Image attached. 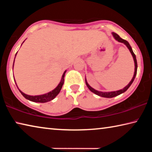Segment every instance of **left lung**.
Here are the masks:
<instances>
[{
    "instance_id": "1",
    "label": "left lung",
    "mask_w": 152,
    "mask_h": 152,
    "mask_svg": "<svg viewBox=\"0 0 152 152\" xmlns=\"http://www.w3.org/2000/svg\"><path fill=\"white\" fill-rule=\"evenodd\" d=\"M112 34L113 35V37L117 41H118L119 42L121 43H123L124 44L127 46V48L129 50L131 53H132V55L133 58V60H134V62H135V72H134V74H133V76L132 79V80L130 81L129 83L127 86H126L125 88H123L121 90H119V91H112V92H101V91H98L94 89L93 88H92V87L89 85L88 84V82L86 81V79L85 78V82H86V84L87 87H88V89L91 91V92H93L95 94L98 95V96H102V97H104V98H113V97H115V96H117L118 95H119L123 93V92H125L129 88V86L132 85V84L133 83V80H134V79L136 76V74H137V60H136V56L135 55V53H133V51L132 50V48L131 47V45H129V43L127 42V41H126L125 39H122V38H121L119 37V35H117V33H115L114 32L112 33Z\"/></svg>"
}]
</instances>
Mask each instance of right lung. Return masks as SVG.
<instances>
[{
    "mask_svg": "<svg viewBox=\"0 0 152 152\" xmlns=\"http://www.w3.org/2000/svg\"><path fill=\"white\" fill-rule=\"evenodd\" d=\"M16 55H17V53H16ZM16 55H15V56H16ZM14 61H15V60H14ZM13 66H14V62H13ZM66 72V70L64 72L62 77H61V81L60 83H59L58 86L56 87L55 89H53V91H51L50 92H48V93L44 94L37 95V96H31V95H28V94L23 93L22 91H20L18 87L17 88L19 90L20 92L21 93L23 96L26 99L29 100V101L35 102H46L50 101H51V100H53V99H54L56 96H57V95L59 94V92H60L61 88H62V86H63L64 82V76H65ZM15 84H16V82H15ZM16 85H17V84H16Z\"/></svg>",
    "mask_w": 152,
    "mask_h": 152,
    "instance_id": "1",
    "label": "right lung"
}]
</instances>
